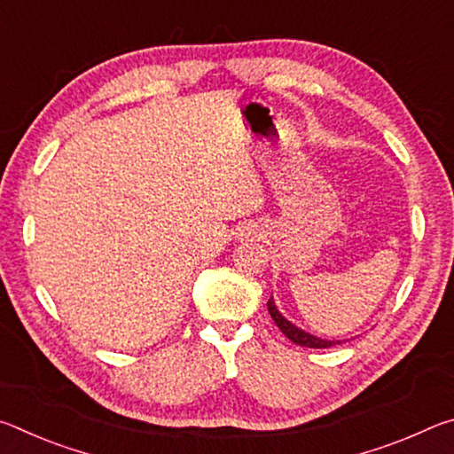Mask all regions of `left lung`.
Instances as JSON below:
<instances>
[{
  "label": "left lung",
  "mask_w": 454,
  "mask_h": 454,
  "mask_svg": "<svg viewBox=\"0 0 454 454\" xmlns=\"http://www.w3.org/2000/svg\"><path fill=\"white\" fill-rule=\"evenodd\" d=\"M268 312H270V317L276 322V326L282 330V334L286 336V338H290V340L294 342V344H298V347L330 348V347H336V344L347 342V340H325V338H318V336H314L310 333H304L302 328L294 326L290 320H286V318L282 317V314L278 312V309H276L272 296H270V301H268Z\"/></svg>",
  "instance_id": "8db88e82"
}]
</instances>
